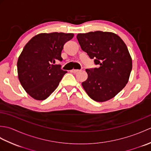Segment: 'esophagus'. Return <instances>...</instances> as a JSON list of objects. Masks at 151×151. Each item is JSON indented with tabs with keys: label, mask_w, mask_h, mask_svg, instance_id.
I'll use <instances>...</instances> for the list:
<instances>
[{
	"label": "esophagus",
	"mask_w": 151,
	"mask_h": 151,
	"mask_svg": "<svg viewBox=\"0 0 151 151\" xmlns=\"http://www.w3.org/2000/svg\"><path fill=\"white\" fill-rule=\"evenodd\" d=\"M78 71H79V70H78V69H73V70H70V72L73 73H75V74L77 73Z\"/></svg>",
	"instance_id": "1"
}]
</instances>
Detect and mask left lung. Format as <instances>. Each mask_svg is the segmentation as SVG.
Masks as SVG:
<instances>
[{"instance_id":"left-lung-1","label":"left lung","mask_w":151,"mask_h":151,"mask_svg":"<svg viewBox=\"0 0 151 151\" xmlns=\"http://www.w3.org/2000/svg\"><path fill=\"white\" fill-rule=\"evenodd\" d=\"M81 49L98 68L86 69L88 78L82 87L91 99L105 102L114 98L129 82L132 60L121 38L110 32L95 31L76 36Z\"/></svg>"}]
</instances>
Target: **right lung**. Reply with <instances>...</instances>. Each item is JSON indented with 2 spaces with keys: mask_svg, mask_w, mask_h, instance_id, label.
<instances>
[{
  "mask_svg": "<svg viewBox=\"0 0 151 151\" xmlns=\"http://www.w3.org/2000/svg\"><path fill=\"white\" fill-rule=\"evenodd\" d=\"M74 36L73 33H41L25 45L17 60L18 78L31 97L43 101L58 86L67 73L53 65L62 61L63 45Z\"/></svg>",
  "mask_w": 151,
  "mask_h": 151,
  "instance_id": "1",
  "label": "right lung"
}]
</instances>
